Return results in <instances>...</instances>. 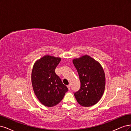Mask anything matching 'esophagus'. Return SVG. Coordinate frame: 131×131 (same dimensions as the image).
Returning <instances> with one entry per match:
<instances>
[{
  "mask_svg": "<svg viewBox=\"0 0 131 131\" xmlns=\"http://www.w3.org/2000/svg\"><path fill=\"white\" fill-rule=\"evenodd\" d=\"M67 88H68V89H69V90H70V85H67Z\"/></svg>",
  "mask_w": 131,
  "mask_h": 131,
  "instance_id": "1",
  "label": "esophagus"
}]
</instances>
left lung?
<instances>
[{
    "instance_id": "obj_1",
    "label": "left lung",
    "mask_w": 131,
    "mask_h": 131,
    "mask_svg": "<svg viewBox=\"0 0 131 131\" xmlns=\"http://www.w3.org/2000/svg\"><path fill=\"white\" fill-rule=\"evenodd\" d=\"M81 82L79 90L74 95L83 107H90L102 97L105 89V77L100 63L88 55L73 60Z\"/></svg>"
}]
</instances>
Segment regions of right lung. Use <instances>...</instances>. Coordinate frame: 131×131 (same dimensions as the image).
<instances>
[{
    "mask_svg": "<svg viewBox=\"0 0 131 131\" xmlns=\"http://www.w3.org/2000/svg\"><path fill=\"white\" fill-rule=\"evenodd\" d=\"M60 58L45 56L37 60L33 66L31 83L38 100L46 107L58 104L64 98L68 88L62 83L55 72Z\"/></svg>",
    "mask_w": 131,
    "mask_h": 131,
    "instance_id": "add662e5",
    "label": "right lung"
}]
</instances>
